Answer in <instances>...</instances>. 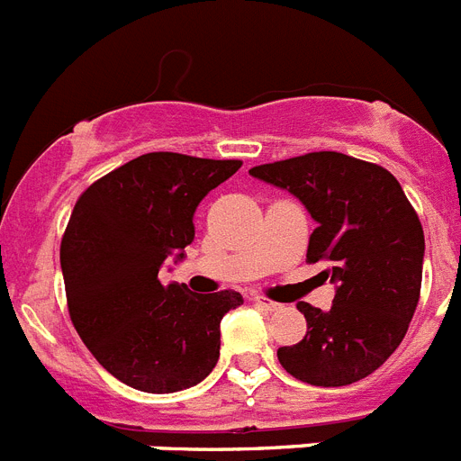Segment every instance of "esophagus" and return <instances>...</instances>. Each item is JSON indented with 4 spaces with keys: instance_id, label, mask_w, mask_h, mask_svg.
Here are the masks:
<instances>
[{
    "instance_id": "34e87169",
    "label": "esophagus",
    "mask_w": 461,
    "mask_h": 461,
    "mask_svg": "<svg viewBox=\"0 0 461 461\" xmlns=\"http://www.w3.org/2000/svg\"><path fill=\"white\" fill-rule=\"evenodd\" d=\"M254 306L257 308H261V311H280V303L277 302H271V299H266V296H254Z\"/></svg>"
}]
</instances>
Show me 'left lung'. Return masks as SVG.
Wrapping results in <instances>:
<instances>
[{"instance_id": "1", "label": "left lung", "mask_w": 461, "mask_h": 461, "mask_svg": "<svg viewBox=\"0 0 461 461\" xmlns=\"http://www.w3.org/2000/svg\"><path fill=\"white\" fill-rule=\"evenodd\" d=\"M249 174L302 200L318 223L306 261L325 264L321 277L337 287L330 311L296 303L308 332L277 348V360L313 386L360 382L401 346L420 302V216L391 171L334 150L258 165Z\"/></svg>"}]
</instances>
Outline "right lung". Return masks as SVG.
I'll use <instances>...</instances> for the list:
<instances>
[{
	"label": "right lung",
	"mask_w": 461,
	"mask_h": 461,
	"mask_svg": "<svg viewBox=\"0 0 461 461\" xmlns=\"http://www.w3.org/2000/svg\"><path fill=\"white\" fill-rule=\"evenodd\" d=\"M240 159L148 153L117 167L79 195L60 240L70 321L94 358L146 393L195 386L214 370L221 318L242 294H193L162 285L167 257L184 258L193 214Z\"/></svg>",
	"instance_id": "right-lung-1"
}]
</instances>
